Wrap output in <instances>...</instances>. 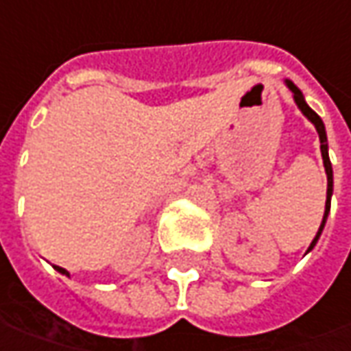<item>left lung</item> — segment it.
I'll return each instance as SVG.
<instances>
[{
	"instance_id": "obj_1",
	"label": "left lung",
	"mask_w": 351,
	"mask_h": 351,
	"mask_svg": "<svg viewBox=\"0 0 351 351\" xmlns=\"http://www.w3.org/2000/svg\"><path fill=\"white\" fill-rule=\"evenodd\" d=\"M287 83V87L291 89L293 93V99H295L297 106L301 108V112L307 116L308 120L315 124L317 128V132H319V139H320V153H322V161H324V171H326V178H328V188H326V210H324V217H322V223L319 227V233L317 237L313 239V243H311V247L308 250H313V247L317 245V241H319L320 233H322V229H324V223H326V217H328V212H330V198H332V165H330V159H328V143H326V132H324V124H322V120H320V116L305 103V99H303V93L297 89L295 85L291 83V81H285Z\"/></svg>"
}]
</instances>
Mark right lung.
I'll list each match as a JSON object with an SVG mask.
<instances>
[{
	"mask_svg": "<svg viewBox=\"0 0 351 351\" xmlns=\"http://www.w3.org/2000/svg\"><path fill=\"white\" fill-rule=\"evenodd\" d=\"M56 270H58V272H62V274H66V276H67V272H66V270H64V268H60V266H56Z\"/></svg>",
	"mask_w": 351,
	"mask_h": 351,
	"instance_id": "obj_1",
	"label": "right lung"
}]
</instances>
